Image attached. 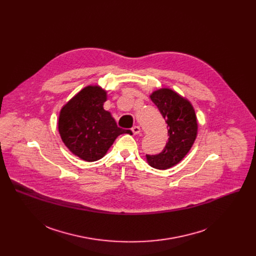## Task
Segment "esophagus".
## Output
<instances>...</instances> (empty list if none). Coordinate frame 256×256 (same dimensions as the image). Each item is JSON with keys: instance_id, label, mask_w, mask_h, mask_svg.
<instances>
[{"instance_id": "34e87169", "label": "esophagus", "mask_w": 256, "mask_h": 256, "mask_svg": "<svg viewBox=\"0 0 256 256\" xmlns=\"http://www.w3.org/2000/svg\"><path fill=\"white\" fill-rule=\"evenodd\" d=\"M132 132H134V134H138L140 132V128L138 126H134L132 128Z\"/></svg>"}]
</instances>
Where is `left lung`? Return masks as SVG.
<instances>
[{"label":"left lung","instance_id":"8db88e82","mask_svg":"<svg viewBox=\"0 0 256 256\" xmlns=\"http://www.w3.org/2000/svg\"><path fill=\"white\" fill-rule=\"evenodd\" d=\"M168 128V142L157 155H146L148 163L156 169H168L179 163L190 152L198 134V120L190 102L168 88L151 94Z\"/></svg>","mask_w":256,"mask_h":256}]
</instances>
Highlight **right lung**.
Here are the masks:
<instances>
[{
  "mask_svg": "<svg viewBox=\"0 0 256 256\" xmlns=\"http://www.w3.org/2000/svg\"><path fill=\"white\" fill-rule=\"evenodd\" d=\"M106 91L87 86L60 110L58 132L68 149L79 158L93 162L101 159L116 138L124 134L110 112L104 110Z\"/></svg>",
  "mask_w": 256,
  "mask_h": 256,
  "instance_id": "add662e5",
  "label": "right lung"
}]
</instances>
